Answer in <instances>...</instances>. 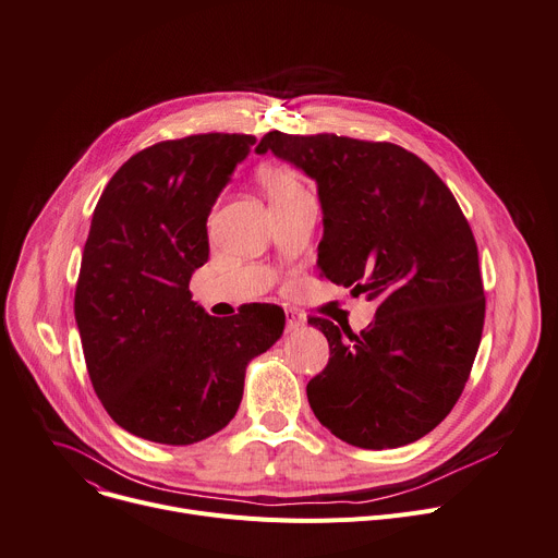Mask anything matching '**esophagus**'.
Segmentation results:
<instances>
[{
	"instance_id": "obj_1",
	"label": "esophagus",
	"mask_w": 558,
	"mask_h": 558,
	"mask_svg": "<svg viewBox=\"0 0 558 558\" xmlns=\"http://www.w3.org/2000/svg\"><path fill=\"white\" fill-rule=\"evenodd\" d=\"M284 318H287V329H289V331H298V329L305 327V316H302V314L295 312V310H287V312H284Z\"/></svg>"
}]
</instances>
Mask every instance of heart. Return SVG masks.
<instances>
[{
  "label": "heart",
  "mask_w": 558,
  "mask_h": 558,
  "mask_svg": "<svg viewBox=\"0 0 558 558\" xmlns=\"http://www.w3.org/2000/svg\"><path fill=\"white\" fill-rule=\"evenodd\" d=\"M258 178H260V184L265 186V191H267L271 202L291 197V195L302 191V184H300L298 175L291 169H287V167L267 165V167L260 169Z\"/></svg>",
  "instance_id": "heart-1"
}]
</instances>
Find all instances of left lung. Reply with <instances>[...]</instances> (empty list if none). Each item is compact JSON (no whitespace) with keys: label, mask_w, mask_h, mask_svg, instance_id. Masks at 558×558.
<instances>
[{"label":"left lung","mask_w":558,"mask_h":558,"mask_svg":"<svg viewBox=\"0 0 558 558\" xmlns=\"http://www.w3.org/2000/svg\"><path fill=\"white\" fill-rule=\"evenodd\" d=\"M267 150L318 186L323 276L378 300L361 333L310 320L329 342L327 367L307 385L316 418L363 449L423 438L463 393L485 320L478 248L459 202L389 142L271 131L256 146Z\"/></svg>","instance_id":"8db88e82"}]
</instances>
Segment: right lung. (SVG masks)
I'll use <instances>...</instances> for the list:
<instances>
[{"label":"right lung","instance_id":"right-lung-1","mask_svg":"<svg viewBox=\"0 0 558 558\" xmlns=\"http://www.w3.org/2000/svg\"><path fill=\"white\" fill-rule=\"evenodd\" d=\"M253 144V135L205 133L148 146L93 211L75 323L97 398L144 440L193 445L227 427L246 365L282 336L276 305L216 318L189 291L209 260L207 218Z\"/></svg>","mask_w":558,"mask_h":558}]
</instances>
